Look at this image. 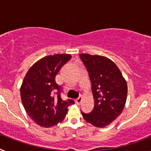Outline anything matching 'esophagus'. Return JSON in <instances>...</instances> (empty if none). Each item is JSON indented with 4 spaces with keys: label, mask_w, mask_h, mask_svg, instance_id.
I'll list each match as a JSON object with an SVG mask.
<instances>
[{
    "label": "esophagus",
    "mask_w": 151,
    "mask_h": 151,
    "mask_svg": "<svg viewBox=\"0 0 151 151\" xmlns=\"http://www.w3.org/2000/svg\"><path fill=\"white\" fill-rule=\"evenodd\" d=\"M82 96H79V97L76 100V104H80L81 102H82Z\"/></svg>",
    "instance_id": "obj_1"
}]
</instances>
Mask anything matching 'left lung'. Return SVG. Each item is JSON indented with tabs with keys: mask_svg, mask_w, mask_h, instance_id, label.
Segmentation results:
<instances>
[{
	"mask_svg": "<svg viewBox=\"0 0 151 151\" xmlns=\"http://www.w3.org/2000/svg\"><path fill=\"white\" fill-rule=\"evenodd\" d=\"M79 57L89 73L94 109L82 114L85 121L96 127L110 125L119 116L127 98V83L112 60L98 55L81 54Z\"/></svg>",
	"mask_w": 151,
	"mask_h": 151,
	"instance_id": "1",
	"label": "left lung"
}]
</instances>
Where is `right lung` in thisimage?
<instances>
[{
  "label": "right lung",
  "instance_id": "add662e5",
  "mask_svg": "<svg viewBox=\"0 0 151 151\" xmlns=\"http://www.w3.org/2000/svg\"><path fill=\"white\" fill-rule=\"evenodd\" d=\"M71 59L69 54L47 56L36 62L26 73L20 89L26 113L41 127L57 125L65 118L72 99H62V87L55 81L60 69Z\"/></svg>",
  "mask_w": 151,
  "mask_h": 151
}]
</instances>
